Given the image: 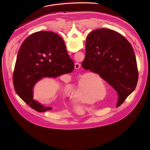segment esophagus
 <instances>
[{"label": "esophagus", "mask_w": 150, "mask_h": 150, "mask_svg": "<svg viewBox=\"0 0 150 150\" xmlns=\"http://www.w3.org/2000/svg\"><path fill=\"white\" fill-rule=\"evenodd\" d=\"M81 67V65L80 63H75V68L76 69H79Z\"/></svg>", "instance_id": "esophagus-1"}]
</instances>
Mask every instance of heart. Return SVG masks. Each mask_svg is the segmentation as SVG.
Wrapping results in <instances>:
<instances>
[{
  "label": "heart",
  "instance_id": "obj_1",
  "mask_svg": "<svg viewBox=\"0 0 150 150\" xmlns=\"http://www.w3.org/2000/svg\"><path fill=\"white\" fill-rule=\"evenodd\" d=\"M104 83L102 78L96 74L89 72L82 75L78 79L75 91V97H79L81 101L88 104L103 100L107 96ZM102 95V97L99 98ZM92 97H95L94 100L89 98Z\"/></svg>",
  "mask_w": 150,
  "mask_h": 150
}]
</instances>
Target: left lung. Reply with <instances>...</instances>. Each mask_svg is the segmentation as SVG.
Instances as JSON below:
<instances>
[{"instance_id":"1","label":"left lung","mask_w":150,"mask_h":150,"mask_svg":"<svg viewBox=\"0 0 150 150\" xmlns=\"http://www.w3.org/2000/svg\"><path fill=\"white\" fill-rule=\"evenodd\" d=\"M60 40L63 41L61 37ZM85 49L83 68L99 74L117 92V104H122L135 90L138 80L137 60L131 45L119 33L100 28L89 34Z\"/></svg>"}]
</instances>
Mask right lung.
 <instances>
[{"label":"right lung","mask_w":150,"mask_h":150,"mask_svg":"<svg viewBox=\"0 0 150 150\" xmlns=\"http://www.w3.org/2000/svg\"><path fill=\"white\" fill-rule=\"evenodd\" d=\"M74 69V61L58 34L52 31L35 33L24 41L19 50L13 75L15 90L34 110H52L33 100L34 85L42 78H56Z\"/></svg>","instance_id":"add662e5"}]
</instances>
